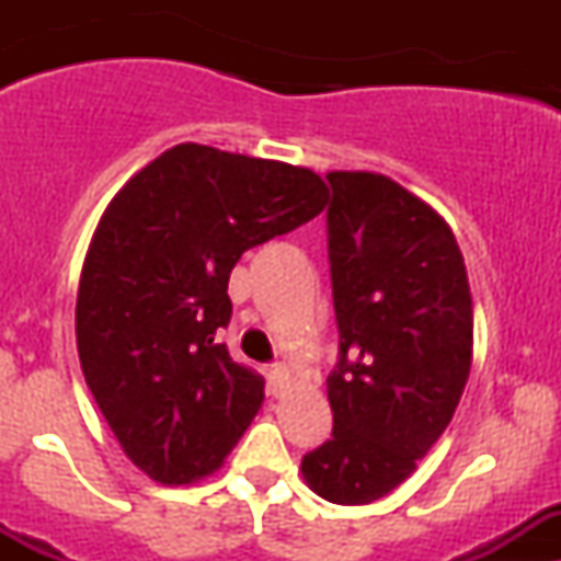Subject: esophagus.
I'll return each mask as SVG.
<instances>
[{
  "mask_svg": "<svg viewBox=\"0 0 561 561\" xmlns=\"http://www.w3.org/2000/svg\"><path fill=\"white\" fill-rule=\"evenodd\" d=\"M268 388L274 396H285L287 388H290V371H287L285 366H271Z\"/></svg>",
  "mask_w": 561,
  "mask_h": 561,
  "instance_id": "obj_1",
  "label": "esophagus"
}]
</instances>
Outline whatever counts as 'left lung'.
<instances>
[{
	"label": "left lung",
	"instance_id": "8db88e82",
	"mask_svg": "<svg viewBox=\"0 0 561 561\" xmlns=\"http://www.w3.org/2000/svg\"><path fill=\"white\" fill-rule=\"evenodd\" d=\"M325 179L333 434L304 456L301 474L333 505H369L415 472L454 417L472 366V293L437 208L382 173Z\"/></svg>",
	"mask_w": 561,
	"mask_h": 561
}]
</instances>
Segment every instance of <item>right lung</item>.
I'll list each match as a JSON object with an SVG mask.
<instances>
[{
  "mask_svg": "<svg viewBox=\"0 0 561 561\" xmlns=\"http://www.w3.org/2000/svg\"><path fill=\"white\" fill-rule=\"evenodd\" d=\"M325 206L309 168L201 144L162 151L111 197L78 285V358L124 456L151 480L197 483L244 437L265 393L217 344L230 271Z\"/></svg>",
  "mask_w": 561,
  "mask_h": 561,
  "instance_id": "1",
  "label": "right lung"
}]
</instances>
